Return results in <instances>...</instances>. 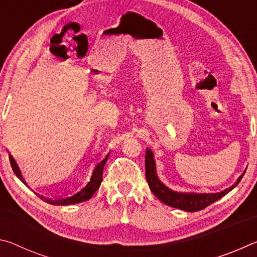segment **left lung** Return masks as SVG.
I'll return each mask as SVG.
<instances>
[{
  "mask_svg": "<svg viewBox=\"0 0 257 257\" xmlns=\"http://www.w3.org/2000/svg\"><path fill=\"white\" fill-rule=\"evenodd\" d=\"M145 175L147 184H149L152 193H153L161 202L167 204V205L171 207L179 208V210L182 211L196 212L203 210V208L207 207L208 205H211L212 203L216 202L217 199H220L221 197H223L224 195H227L229 191H231L234 187L240 182L241 178L245 175V172L238 178V180L234 182V185L229 187L227 189L220 191V193H178V191L168 188L163 182L160 181L158 175H156V167L153 152L150 149H146Z\"/></svg>",
  "mask_w": 257,
  "mask_h": 257,
  "instance_id": "8db88e82",
  "label": "left lung"
}]
</instances>
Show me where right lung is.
Segmentation results:
<instances>
[{
	"mask_svg": "<svg viewBox=\"0 0 257 257\" xmlns=\"http://www.w3.org/2000/svg\"><path fill=\"white\" fill-rule=\"evenodd\" d=\"M108 155H110V153H107L105 158L99 161V162L96 164V167H95L94 171H93L92 178H90L88 184H87L81 190L77 191L76 194L70 195V196L60 197V198H55V199L47 198V197L42 196V195H38V194H36V195L42 199V201L52 204V205H71V204H77V203L88 201V199L93 196L95 191L99 188V186H101L102 177H103V169H104V165H105L106 161L108 159ZM9 160H10L12 170H14V172L16 173V176L18 177L26 186H27V182L25 181L23 175H21L20 169L18 167V164H17L16 160L14 159V156H12L11 154H9Z\"/></svg>",
	"mask_w": 257,
	"mask_h": 257,
	"instance_id": "1",
	"label": "right lung"
}]
</instances>
